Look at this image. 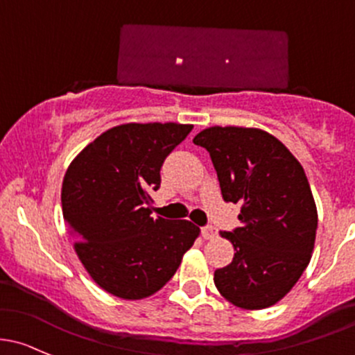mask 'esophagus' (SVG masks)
Here are the masks:
<instances>
[{
    "mask_svg": "<svg viewBox=\"0 0 355 355\" xmlns=\"http://www.w3.org/2000/svg\"><path fill=\"white\" fill-rule=\"evenodd\" d=\"M202 236L206 238V240H212V238L218 236V230H216L214 226H204L202 227Z\"/></svg>",
    "mask_w": 355,
    "mask_h": 355,
    "instance_id": "obj_1",
    "label": "esophagus"
}]
</instances>
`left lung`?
Wrapping results in <instances>:
<instances>
[{
  "label": "left lung",
  "mask_w": 355,
  "mask_h": 355,
  "mask_svg": "<svg viewBox=\"0 0 355 355\" xmlns=\"http://www.w3.org/2000/svg\"><path fill=\"white\" fill-rule=\"evenodd\" d=\"M193 143L211 155L223 199L241 206L240 227L219 233L234 257L214 272V284L238 308H270L300 281L315 248L318 212L303 166L257 128L212 125Z\"/></svg>",
  "instance_id": "1"
}]
</instances>
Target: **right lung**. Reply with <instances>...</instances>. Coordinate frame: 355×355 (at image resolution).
<instances>
[{
    "label": "right lung",
    "mask_w": 355,
    "mask_h": 355,
    "mask_svg": "<svg viewBox=\"0 0 355 355\" xmlns=\"http://www.w3.org/2000/svg\"><path fill=\"white\" fill-rule=\"evenodd\" d=\"M192 124L115 125L74 156L61 189L74 252L103 291L144 300L173 277L200 230L187 219L151 218L159 168Z\"/></svg>",
    "instance_id": "obj_1"
}]
</instances>
